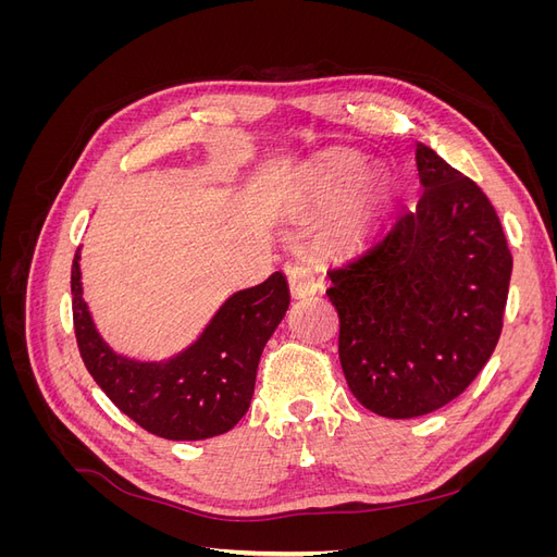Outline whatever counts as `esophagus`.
I'll return each mask as SVG.
<instances>
[{"instance_id":"obj_1","label":"esophagus","mask_w":557,"mask_h":557,"mask_svg":"<svg viewBox=\"0 0 557 557\" xmlns=\"http://www.w3.org/2000/svg\"><path fill=\"white\" fill-rule=\"evenodd\" d=\"M285 276H288L293 297H309L323 288V281L315 276V272L307 262L285 264Z\"/></svg>"}]
</instances>
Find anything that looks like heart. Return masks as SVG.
I'll return each instance as SVG.
<instances>
[{"mask_svg": "<svg viewBox=\"0 0 557 557\" xmlns=\"http://www.w3.org/2000/svg\"><path fill=\"white\" fill-rule=\"evenodd\" d=\"M362 172V162L352 153H332L315 162L301 183V205L309 209L327 207L339 197ZM385 205V185L379 178L358 183L330 215V232L334 239L356 244L364 239L379 223Z\"/></svg>", "mask_w": 557, "mask_h": 557, "instance_id": "heart-1", "label": "heart"}]
</instances>
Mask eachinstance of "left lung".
<instances>
[{
	"label": "left lung",
	"instance_id": "8db88e82",
	"mask_svg": "<svg viewBox=\"0 0 557 557\" xmlns=\"http://www.w3.org/2000/svg\"><path fill=\"white\" fill-rule=\"evenodd\" d=\"M416 166V209L327 272L346 383L385 418L425 416L467 391L499 342L513 267L479 185L425 144Z\"/></svg>",
	"mask_w": 557,
	"mask_h": 557
}]
</instances>
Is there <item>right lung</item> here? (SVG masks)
<instances>
[{
    "label": "right lung",
    "instance_id": "1",
    "mask_svg": "<svg viewBox=\"0 0 557 557\" xmlns=\"http://www.w3.org/2000/svg\"><path fill=\"white\" fill-rule=\"evenodd\" d=\"M78 250L72 264L74 332L83 364L107 397L150 434L199 442L239 423L256 391L262 348L290 305L288 283L274 272L234 293L199 339L166 362H137L113 352L83 301Z\"/></svg>",
    "mask_w": 557,
    "mask_h": 557
}]
</instances>
